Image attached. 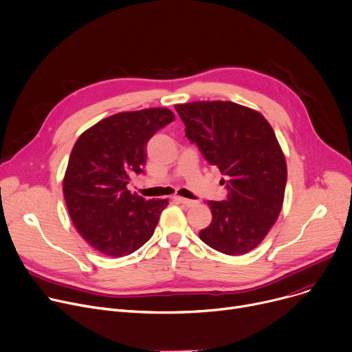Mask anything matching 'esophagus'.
<instances>
[{
    "instance_id": "1",
    "label": "esophagus",
    "mask_w": 352,
    "mask_h": 352,
    "mask_svg": "<svg viewBox=\"0 0 352 352\" xmlns=\"http://www.w3.org/2000/svg\"><path fill=\"white\" fill-rule=\"evenodd\" d=\"M175 201H177L178 204L185 205V206H194V205L198 204L197 201H192V199H188V198H184V197H175Z\"/></svg>"
}]
</instances>
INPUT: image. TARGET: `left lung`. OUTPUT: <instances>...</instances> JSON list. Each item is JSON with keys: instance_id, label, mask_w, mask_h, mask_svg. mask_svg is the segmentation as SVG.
<instances>
[{"instance_id": "8db88e82", "label": "left lung", "mask_w": 352, "mask_h": 352, "mask_svg": "<svg viewBox=\"0 0 352 352\" xmlns=\"http://www.w3.org/2000/svg\"><path fill=\"white\" fill-rule=\"evenodd\" d=\"M175 110L186 137L228 178V199L206 202L212 222L199 232L201 241L225 254L250 252L285 201L287 166L272 126L262 113L233 102H192Z\"/></svg>"}]
</instances>
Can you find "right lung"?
Returning <instances> with one entry per match:
<instances>
[{
  "mask_svg": "<svg viewBox=\"0 0 352 352\" xmlns=\"http://www.w3.org/2000/svg\"><path fill=\"white\" fill-rule=\"evenodd\" d=\"M175 116L167 107L122 111L80 134L63 177L67 212L80 236L98 252L120 257L154 233L168 199L131 194V174L143 173L148 140Z\"/></svg>",
  "mask_w": 352,
  "mask_h": 352,
  "instance_id": "1",
  "label": "right lung"
}]
</instances>
